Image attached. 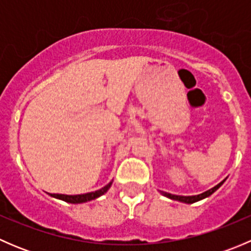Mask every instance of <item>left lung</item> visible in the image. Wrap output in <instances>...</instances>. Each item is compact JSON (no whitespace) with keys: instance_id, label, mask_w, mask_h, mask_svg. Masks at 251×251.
<instances>
[{"instance_id":"left-lung-1","label":"left lung","mask_w":251,"mask_h":251,"mask_svg":"<svg viewBox=\"0 0 251 251\" xmlns=\"http://www.w3.org/2000/svg\"><path fill=\"white\" fill-rule=\"evenodd\" d=\"M226 179H227V177L224 179V181L220 182L219 184H216V186H215V187H212L211 189H209V191L204 192V193L198 194V196H176V194H171V193H168V192H163V191H160V193L163 194L164 197H166V198L173 199V201H181V203H186V204H193V203H197V201H203V199L207 198V197L211 196V194L214 193V192H216L217 189H219L220 187H221L222 184H224V182L226 181Z\"/></svg>"}]
</instances>
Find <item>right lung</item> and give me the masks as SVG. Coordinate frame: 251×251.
I'll return each mask as SVG.
<instances>
[{"mask_svg": "<svg viewBox=\"0 0 251 251\" xmlns=\"http://www.w3.org/2000/svg\"><path fill=\"white\" fill-rule=\"evenodd\" d=\"M111 183H113V181H110L107 186H104L103 188L98 189V191L90 192V193H85V194H76V196H67V194H52V193H48V194H50V197H53V198H57V199H59V201H67V203H70V204L87 203V201H95V199L100 198V196H103L104 193H107L108 189L110 188Z\"/></svg>", "mask_w": 251, "mask_h": 251, "instance_id": "right-lung-1", "label": "right lung"}]
</instances>
